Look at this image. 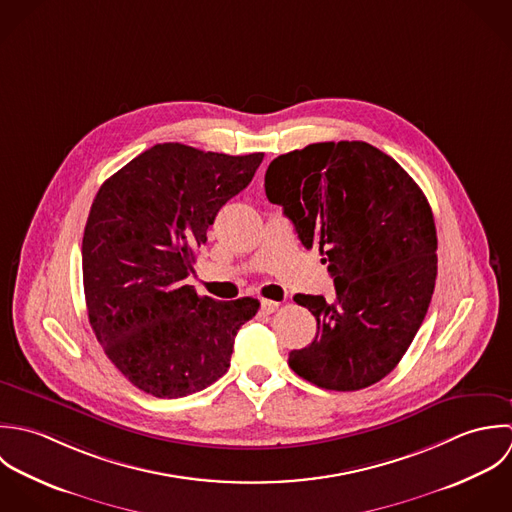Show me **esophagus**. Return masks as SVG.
Wrapping results in <instances>:
<instances>
[{"label": "esophagus", "mask_w": 512, "mask_h": 512, "mask_svg": "<svg viewBox=\"0 0 512 512\" xmlns=\"http://www.w3.org/2000/svg\"><path fill=\"white\" fill-rule=\"evenodd\" d=\"M277 308H279L277 301H269V299H263V301H261V310H263L265 314H271V312H275Z\"/></svg>", "instance_id": "esophagus-1"}]
</instances>
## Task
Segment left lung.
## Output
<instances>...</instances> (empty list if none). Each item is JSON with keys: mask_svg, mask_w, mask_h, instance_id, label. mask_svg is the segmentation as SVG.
I'll list each match as a JSON object with an SVG mask.
<instances>
[{"mask_svg": "<svg viewBox=\"0 0 512 512\" xmlns=\"http://www.w3.org/2000/svg\"><path fill=\"white\" fill-rule=\"evenodd\" d=\"M301 243L318 247L336 301L295 295L316 336L289 354L310 384L354 392L388 376L417 334L437 277L431 207L408 172L368 142H318L275 158L265 174Z\"/></svg>", "mask_w": 512, "mask_h": 512, "instance_id": "obj_1", "label": "left lung"}]
</instances>
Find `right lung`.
I'll return each instance as SVG.
<instances>
[{"label": "right lung", "instance_id": "obj_1", "mask_svg": "<svg viewBox=\"0 0 512 512\" xmlns=\"http://www.w3.org/2000/svg\"><path fill=\"white\" fill-rule=\"evenodd\" d=\"M263 152L229 156L156 144L110 176L83 235L89 322L110 362L154 398L219 380L259 301L200 297L186 277L217 211L249 186Z\"/></svg>", "mask_w": 512, "mask_h": 512}]
</instances>
